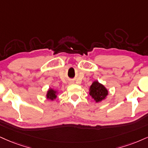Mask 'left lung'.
<instances>
[{"instance_id":"8db88e82","label":"left lung","mask_w":148,"mask_h":148,"mask_svg":"<svg viewBox=\"0 0 148 148\" xmlns=\"http://www.w3.org/2000/svg\"><path fill=\"white\" fill-rule=\"evenodd\" d=\"M89 94L96 103H100L107 98L108 90L106 87L98 81H94L90 87Z\"/></svg>"}]
</instances>
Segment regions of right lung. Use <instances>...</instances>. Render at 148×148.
<instances>
[{
  "mask_svg": "<svg viewBox=\"0 0 148 148\" xmlns=\"http://www.w3.org/2000/svg\"><path fill=\"white\" fill-rule=\"evenodd\" d=\"M58 94V90H54V88H49L47 91V94H46V99L48 100L54 101V99H56L57 95Z\"/></svg>",
  "mask_w": 148,
  "mask_h": 148,
  "instance_id": "obj_1",
  "label": "right lung"
}]
</instances>
